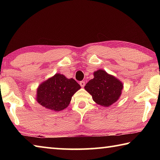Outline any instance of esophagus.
<instances>
[{
	"mask_svg": "<svg viewBox=\"0 0 160 160\" xmlns=\"http://www.w3.org/2000/svg\"><path fill=\"white\" fill-rule=\"evenodd\" d=\"M80 85L81 87H82V88H83V87L85 85V82H84V81H81V82H80Z\"/></svg>",
	"mask_w": 160,
	"mask_h": 160,
	"instance_id": "1",
	"label": "esophagus"
}]
</instances>
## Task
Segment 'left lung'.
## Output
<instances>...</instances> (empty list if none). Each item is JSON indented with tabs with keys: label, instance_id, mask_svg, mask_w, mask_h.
<instances>
[{
	"label": "left lung",
	"instance_id": "8db88e82",
	"mask_svg": "<svg viewBox=\"0 0 160 160\" xmlns=\"http://www.w3.org/2000/svg\"><path fill=\"white\" fill-rule=\"evenodd\" d=\"M93 75L94 78L86 84L85 89L94 102L105 107L117 102L122 94L123 82L102 69L94 71Z\"/></svg>",
	"mask_w": 160,
	"mask_h": 160
}]
</instances>
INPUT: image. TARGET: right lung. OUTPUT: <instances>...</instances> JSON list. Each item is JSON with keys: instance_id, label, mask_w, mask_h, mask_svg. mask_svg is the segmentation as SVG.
<instances>
[{"instance_id": "add662e5", "label": "right lung", "mask_w": 160, "mask_h": 160, "mask_svg": "<svg viewBox=\"0 0 160 160\" xmlns=\"http://www.w3.org/2000/svg\"><path fill=\"white\" fill-rule=\"evenodd\" d=\"M80 88L73 78L56 73L38 86L36 100L46 109L60 112L68 107L72 97Z\"/></svg>"}]
</instances>
